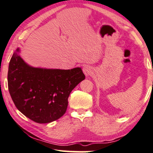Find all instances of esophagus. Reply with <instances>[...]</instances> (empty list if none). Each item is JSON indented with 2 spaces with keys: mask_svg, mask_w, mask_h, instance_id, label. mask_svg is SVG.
I'll return each instance as SVG.
<instances>
[{
  "mask_svg": "<svg viewBox=\"0 0 153 153\" xmlns=\"http://www.w3.org/2000/svg\"><path fill=\"white\" fill-rule=\"evenodd\" d=\"M83 73L84 74L86 75V76H89L91 73H92V69H91V67L89 66V65H85L82 68Z\"/></svg>",
  "mask_w": 153,
  "mask_h": 153,
  "instance_id": "esophagus-1",
  "label": "esophagus"
}]
</instances>
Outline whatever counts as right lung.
Listing matches in <instances>:
<instances>
[{
  "label": "right lung",
  "mask_w": 153,
  "mask_h": 153,
  "mask_svg": "<svg viewBox=\"0 0 153 153\" xmlns=\"http://www.w3.org/2000/svg\"><path fill=\"white\" fill-rule=\"evenodd\" d=\"M85 78L80 68L30 67L15 52L9 63L7 85L17 109L36 123H46L64 114L71 91Z\"/></svg>",
  "instance_id": "add662e5"
}]
</instances>
